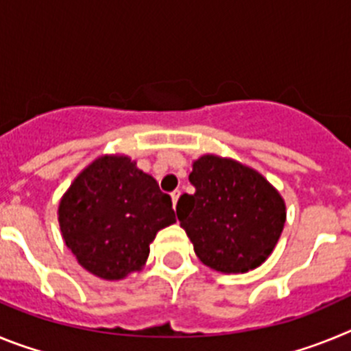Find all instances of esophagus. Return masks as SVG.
I'll return each mask as SVG.
<instances>
[{"label":"esophagus","instance_id":"esophagus-1","mask_svg":"<svg viewBox=\"0 0 351 351\" xmlns=\"http://www.w3.org/2000/svg\"><path fill=\"white\" fill-rule=\"evenodd\" d=\"M179 195H181V191H179V190H176V191H173L172 195H170V197H172V204H173V207H176V204H178Z\"/></svg>","mask_w":351,"mask_h":351}]
</instances>
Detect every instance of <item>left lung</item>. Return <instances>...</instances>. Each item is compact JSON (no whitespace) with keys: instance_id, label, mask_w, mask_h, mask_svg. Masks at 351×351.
I'll list each match as a JSON object with an SVG mask.
<instances>
[{"instance_id":"8db88e82","label":"left lung","mask_w":351,"mask_h":351,"mask_svg":"<svg viewBox=\"0 0 351 351\" xmlns=\"http://www.w3.org/2000/svg\"><path fill=\"white\" fill-rule=\"evenodd\" d=\"M193 195H181L178 218L200 262L223 274H243L271 256L287 221L274 186L232 158L204 154L193 161Z\"/></svg>"}]
</instances>
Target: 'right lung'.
<instances>
[{"label":"right lung","mask_w":351,"mask_h":351,"mask_svg":"<svg viewBox=\"0 0 351 351\" xmlns=\"http://www.w3.org/2000/svg\"><path fill=\"white\" fill-rule=\"evenodd\" d=\"M63 241L101 280L142 271L158 232L176 223L172 200L126 154H104L73 179L58 207Z\"/></svg>","instance_id":"1"}]
</instances>
